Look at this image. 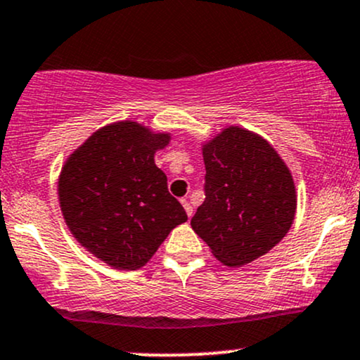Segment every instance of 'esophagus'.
<instances>
[{"mask_svg": "<svg viewBox=\"0 0 360 360\" xmlns=\"http://www.w3.org/2000/svg\"><path fill=\"white\" fill-rule=\"evenodd\" d=\"M181 203H183V206H184V210H186V213H188V217L191 218L193 217V206H191V203H189L188 201V198H183V200H181Z\"/></svg>", "mask_w": 360, "mask_h": 360, "instance_id": "esophagus-1", "label": "esophagus"}]
</instances>
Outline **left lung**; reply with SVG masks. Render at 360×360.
<instances>
[{"mask_svg":"<svg viewBox=\"0 0 360 360\" xmlns=\"http://www.w3.org/2000/svg\"><path fill=\"white\" fill-rule=\"evenodd\" d=\"M201 150L206 198L191 226L221 264L247 266L291 229L298 205L295 179L278 150L247 128H221Z\"/></svg>","mask_w":360,"mask_h":360,"instance_id":"obj_1","label":"left lung"}]
</instances>
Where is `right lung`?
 I'll use <instances>...</instances> for the list:
<instances>
[{
    "mask_svg": "<svg viewBox=\"0 0 360 360\" xmlns=\"http://www.w3.org/2000/svg\"><path fill=\"white\" fill-rule=\"evenodd\" d=\"M169 142V131L122 120L93 131L62 164L57 196L65 225L113 269L143 267L171 230L188 220L154 160Z\"/></svg>",
    "mask_w": 360,
    "mask_h": 360,
    "instance_id": "1",
    "label": "right lung"
}]
</instances>
